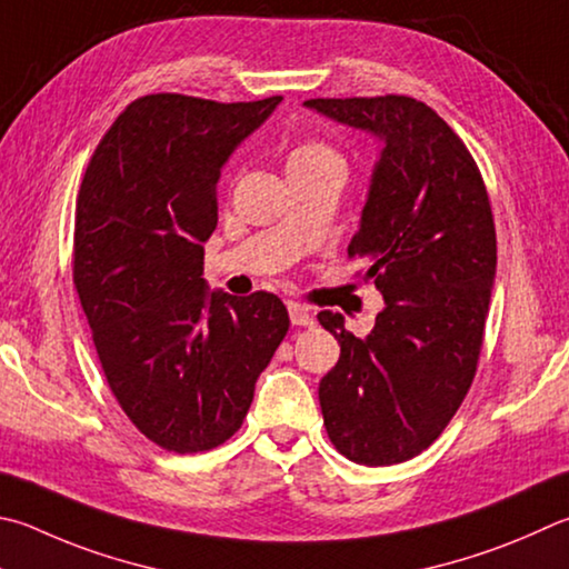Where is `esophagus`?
Listing matches in <instances>:
<instances>
[{
    "instance_id": "obj_1",
    "label": "esophagus",
    "mask_w": 569,
    "mask_h": 569,
    "mask_svg": "<svg viewBox=\"0 0 569 569\" xmlns=\"http://www.w3.org/2000/svg\"><path fill=\"white\" fill-rule=\"evenodd\" d=\"M288 316H291V323L293 326H303V328H311L313 326V313L308 311L306 306L301 303H288Z\"/></svg>"
}]
</instances>
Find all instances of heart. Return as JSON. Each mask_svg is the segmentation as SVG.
<instances>
[{
  "mask_svg": "<svg viewBox=\"0 0 569 569\" xmlns=\"http://www.w3.org/2000/svg\"><path fill=\"white\" fill-rule=\"evenodd\" d=\"M320 163H340V167H343V159H340V153L330 147V143L318 141V139H306L301 143H296L291 153H288L286 167L306 169V167H320Z\"/></svg>",
  "mask_w": 569,
  "mask_h": 569,
  "instance_id": "b5f03b06",
  "label": "heart"
}]
</instances>
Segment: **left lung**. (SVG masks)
I'll return each mask as SVG.
<instances>
[{
	"label": "left lung",
	"instance_id": "1",
	"mask_svg": "<svg viewBox=\"0 0 569 569\" xmlns=\"http://www.w3.org/2000/svg\"><path fill=\"white\" fill-rule=\"evenodd\" d=\"M308 109L383 141L350 258H366L386 308L366 338L320 311L340 343L320 380L323 426L340 456L396 465L430 448L478 370L498 263L495 221L478 163L418 99H308Z\"/></svg>",
	"mask_w": 569,
	"mask_h": 569
}]
</instances>
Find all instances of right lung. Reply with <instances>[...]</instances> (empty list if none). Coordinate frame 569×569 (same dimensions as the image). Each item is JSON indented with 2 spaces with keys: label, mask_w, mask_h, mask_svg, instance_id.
<instances>
[{
  "label": "right lung",
  "mask_w": 569,
  "mask_h": 569,
  "mask_svg": "<svg viewBox=\"0 0 569 569\" xmlns=\"http://www.w3.org/2000/svg\"><path fill=\"white\" fill-rule=\"evenodd\" d=\"M281 99L141 97L81 181L71 271L101 370L127 418L169 452L229 440L288 333L278 296L209 293L201 278L221 167Z\"/></svg>",
  "instance_id": "add662e5"
}]
</instances>
